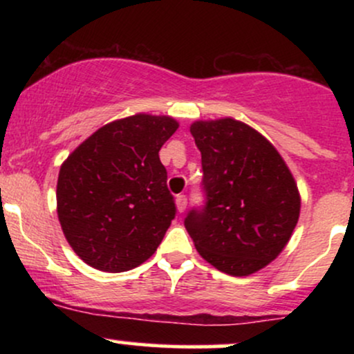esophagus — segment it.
<instances>
[{
    "instance_id": "esophagus-1",
    "label": "esophagus",
    "mask_w": 354,
    "mask_h": 354,
    "mask_svg": "<svg viewBox=\"0 0 354 354\" xmlns=\"http://www.w3.org/2000/svg\"><path fill=\"white\" fill-rule=\"evenodd\" d=\"M176 208H178V211H180V213H183V211L186 209V205H188V200H186V196L185 194H178L176 196Z\"/></svg>"
}]
</instances>
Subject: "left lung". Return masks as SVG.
<instances>
[{
	"label": "left lung",
	"instance_id": "left-lung-1",
	"mask_svg": "<svg viewBox=\"0 0 354 354\" xmlns=\"http://www.w3.org/2000/svg\"><path fill=\"white\" fill-rule=\"evenodd\" d=\"M189 131L201 151L208 201L186 216V231L211 266L253 274L290 241L301 209L298 185L278 149L243 121L200 120Z\"/></svg>",
	"mask_w": 354,
	"mask_h": 354
}]
</instances>
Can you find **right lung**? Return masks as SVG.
<instances>
[{"instance_id": "obj_1", "label": "right lung", "mask_w": 354, "mask_h": 354, "mask_svg": "<svg viewBox=\"0 0 354 354\" xmlns=\"http://www.w3.org/2000/svg\"><path fill=\"white\" fill-rule=\"evenodd\" d=\"M178 126L171 116L121 118L63 161L56 211L64 238L86 265L121 273L160 246L176 211L160 149Z\"/></svg>"}]
</instances>
